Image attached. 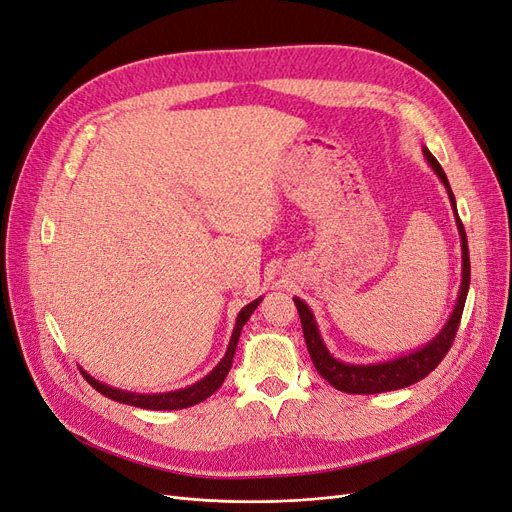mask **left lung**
Instances as JSON below:
<instances>
[{
  "label": "left lung",
  "mask_w": 512,
  "mask_h": 512,
  "mask_svg": "<svg viewBox=\"0 0 512 512\" xmlns=\"http://www.w3.org/2000/svg\"><path fill=\"white\" fill-rule=\"evenodd\" d=\"M427 164L433 168V173L438 175V179L444 183L448 200H451V207L455 213V222L459 230V239H461V286L457 294V303L453 307L451 316H448L446 324L442 331L431 337L429 342L421 348H416L408 354H401L397 359L389 361H380V363H346L339 361L329 352L327 344L318 331V322L312 314V309L305 301L299 297H294V305L299 309L301 316V327L305 335V344L307 352L312 356V363L318 369V374L327 380L333 389L352 393V395H374V393H386V391H397V389H406V386L423 380L429 376L433 369L440 365V361L446 356V352L451 350L453 339L459 329V320L463 314V305H466L468 297V288H470V252H468V237L466 230H463V224L459 220L457 213V203L451 185H448V179L444 175L442 166L438 160L431 156L429 149H423Z\"/></svg>",
  "instance_id": "1"
}]
</instances>
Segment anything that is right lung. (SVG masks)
I'll return each mask as SVG.
<instances>
[{
	"mask_svg": "<svg viewBox=\"0 0 512 512\" xmlns=\"http://www.w3.org/2000/svg\"><path fill=\"white\" fill-rule=\"evenodd\" d=\"M262 297L247 303L241 312L237 314V322H235V329H232L230 335V342L226 348L224 359L215 365L209 374L198 380L190 386H185V389L179 391H168V393H132V391H123V389H115V386H108L96 378H91L87 371L81 367V374L85 376V380L94 386L98 393H102L108 399H115L119 404H126V406H136V408H143V410H181V408H190L200 404V401H205L209 395H213L215 391L220 389L222 382L226 380L228 371L232 367V359H235V350H237V342H239V335L243 324L250 320V316L254 314V309L260 305Z\"/></svg>",
	"mask_w": 512,
	"mask_h": 512,
	"instance_id": "1",
	"label": "right lung"
}]
</instances>
